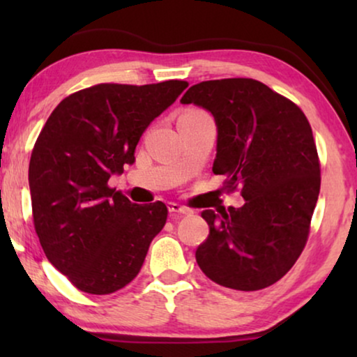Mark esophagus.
I'll return each mask as SVG.
<instances>
[{
    "mask_svg": "<svg viewBox=\"0 0 357 357\" xmlns=\"http://www.w3.org/2000/svg\"><path fill=\"white\" fill-rule=\"evenodd\" d=\"M169 211L170 214H190L192 211L187 206H182L178 203H169Z\"/></svg>",
    "mask_w": 357,
    "mask_h": 357,
    "instance_id": "esophagus-1",
    "label": "esophagus"
}]
</instances>
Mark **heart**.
Listing matches in <instances>:
<instances>
[{"instance_id": "b5f03b06", "label": "heart", "mask_w": 357, "mask_h": 357, "mask_svg": "<svg viewBox=\"0 0 357 357\" xmlns=\"http://www.w3.org/2000/svg\"><path fill=\"white\" fill-rule=\"evenodd\" d=\"M197 114H203V112H199V110H192V112H188V114H185V115H197Z\"/></svg>"}]
</instances>
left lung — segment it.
I'll use <instances>...</instances> for the list:
<instances>
[{"label": "left lung", "instance_id": "8db88e82", "mask_svg": "<svg viewBox=\"0 0 357 357\" xmlns=\"http://www.w3.org/2000/svg\"><path fill=\"white\" fill-rule=\"evenodd\" d=\"M182 104L209 110L218 125L213 172L241 188L242 208L202 213L209 236L197 261L236 291L275 284L304 250L320 193V160L309 120L294 102L250 77L203 81Z\"/></svg>", "mask_w": 357, "mask_h": 357}]
</instances>
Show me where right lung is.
Listing matches in <instances>:
<instances>
[{
    "mask_svg": "<svg viewBox=\"0 0 357 357\" xmlns=\"http://www.w3.org/2000/svg\"><path fill=\"white\" fill-rule=\"evenodd\" d=\"M187 86L87 87L65 97L38 135L29 164L33 227L48 261L79 291L102 296L125 287L162 231V202L131 203L109 178L135 162L141 135Z\"/></svg>",
    "mask_w": 357,
    "mask_h": 357,
    "instance_id": "1",
    "label": "right lung"
}]
</instances>
